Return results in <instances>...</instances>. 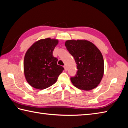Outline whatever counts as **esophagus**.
I'll return each instance as SVG.
<instances>
[{
  "mask_svg": "<svg viewBox=\"0 0 128 128\" xmlns=\"http://www.w3.org/2000/svg\"><path fill=\"white\" fill-rule=\"evenodd\" d=\"M64 70L65 71H67V66H66V65H64Z\"/></svg>",
  "mask_w": 128,
  "mask_h": 128,
  "instance_id": "34e87169",
  "label": "esophagus"
}]
</instances>
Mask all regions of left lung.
Listing matches in <instances>:
<instances>
[{
	"instance_id": "obj_1",
	"label": "left lung",
	"mask_w": 128,
	"mask_h": 128,
	"mask_svg": "<svg viewBox=\"0 0 128 128\" xmlns=\"http://www.w3.org/2000/svg\"><path fill=\"white\" fill-rule=\"evenodd\" d=\"M65 46L77 64L76 74L70 78L74 86L84 90L96 88L104 73V60L100 50L86 40H67Z\"/></svg>"
}]
</instances>
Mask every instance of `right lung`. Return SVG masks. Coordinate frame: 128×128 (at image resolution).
I'll list each match as a JSON object with an SVG mask.
<instances>
[{
  "label": "right lung",
  "mask_w": 128,
  "mask_h": 128,
  "mask_svg": "<svg viewBox=\"0 0 128 128\" xmlns=\"http://www.w3.org/2000/svg\"><path fill=\"white\" fill-rule=\"evenodd\" d=\"M58 40L50 38L41 39L34 43L24 58V74L28 83L38 89L48 88L57 82L64 70L57 64L58 59L53 52Z\"/></svg>",
  "instance_id": "obj_1"
}]
</instances>
